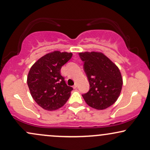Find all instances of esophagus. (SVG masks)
I'll return each instance as SVG.
<instances>
[{
  "instance_id": "obj_1",
  "label": "esophagus",
  "mask_w": 150,
  "mask_h": 150,
  "mask_svg": "<svg viewBox=\"0 0 150 150\" xmlns=\"http://www.w3.org/2000/svg\"><path fill=\"white\" fill-rule=\"evenodd\" d=\"M73 88H74V89H76V88H77V84H76V83H75V85H73Z\"/></svg>"
}]
</instances>
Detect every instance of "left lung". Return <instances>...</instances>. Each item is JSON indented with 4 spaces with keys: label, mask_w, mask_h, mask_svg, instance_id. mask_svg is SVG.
<instances>
[{
    "label": "left lung",
    "mask_w": 150,
    "mask_h": 150,
    "mask_svg": "<svg viewBox=\"0 0 150 150\" xmlns=\"http://www.w3.org/2000/svg\"><path fill=\"white\" fill-rule=\"evenodd\" d=\"M89 83V89L82 97L91 107L103 110L113 104L123 85L120 70L103 53H79Z\"/></svg>",
    "instance_id": "obj_1"
}]
</instances>
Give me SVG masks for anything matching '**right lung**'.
Returning <instances> with one entry per match:
<instances>
[{
	"label": "right lung",
	"instance_id": "obj_1",
	"mask_svg": "<svg viewBox=\"0 0 150 150\" xmlns=\"http://www.w3.org/2000/svg\"><path fill=\"white\" fill-rule=\"evenodd\" d=\"M72 56V53L54 51L39 58L31 68L27 85L34 101L44 109H58L70 98L73 89L66 85L61 69Z\"/></svg>",
	"mask_w": 150,
	"mask_h": 150
}]
</instances>
